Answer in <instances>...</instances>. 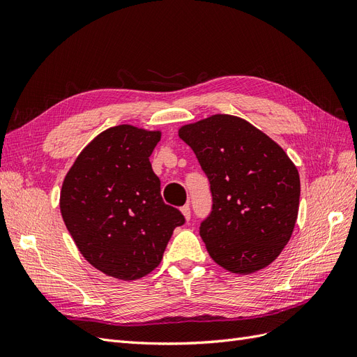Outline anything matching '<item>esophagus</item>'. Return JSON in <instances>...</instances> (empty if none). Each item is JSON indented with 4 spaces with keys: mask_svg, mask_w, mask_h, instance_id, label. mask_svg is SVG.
Returning a JSON list of instances; mask_svg holds the SVG:
<instances>
[{
    "mask_svg": "<svg viewBox=\"0 0 357 357\" xmlns=\"http://www.w3.org/2000/svg\"><path fill=\"white\" fill-rule=\"evenodd\" d=\"M180 211H181V214H183V215H185V219H186V220H189V219H190V207H189V204L183 205V207L180 208Z\"/></svg>",
    "mask_w": 357,
    "mask_h": 357,
    "instance_id": "34e87169",
    "label": "esophagus"
}]
</instances>
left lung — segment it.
I'll use <instances>...</instances> for the list:
<instances>
[{
    "instance_id": "left-lung-1",
    "label": "left lung",
    "mask_w": 357,
    "mask_h": 357,
    "mask_svg": "<svg viewBox=\"0 0 357 357\" xmlns=\"http://www.w3.org/2000/svg\"><path fill=\"white\" fill-rule=\"evenodd\" d=\"M210 181L213 207L199 235L213 261L235 274L268 266L294 232L298 169L284 150L244 119L214 114L180 128Z\"/></svg>"
}]
</instances>
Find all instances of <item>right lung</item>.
<instances>
[{"mask_svg":"<svg viewBox=\"0 0 357 357\" xmlns=\"http://www.w3.org/2000/svg\"><path fill=\"white\" fill-rule=\"evenodd\" d=\"M159 131L113 126L77 156L61 190V213L83 257L104 274L137 280L160 264L185 215L160 197L150 155Z\"/></svg>","mask_w":357,"mask_h":357,"instance_id":"right-lung-1","label":"right lung"}]
</instances>
